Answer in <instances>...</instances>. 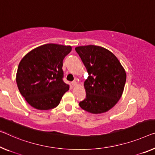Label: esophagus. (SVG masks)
<instances>
[{"label": "esophagus", "mask_w": 155, "mask_h": 155, "mask_svg": "<svg viewBox=\"0 0 155 155\" xmlns=\"http://www.w3.org/2000/svg\"><path fill=\"white\" fill-rule=\"evenodd\" d=\"M71 84H72L73 87H75V86L77 85V82H76L75 81H73V82H71Z\"/></svg>", "instance_id": "obj_1"}]
</instances>
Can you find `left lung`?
I'll use <instances>...</instances> for the list:
<instances>
[{
    "instance_id": "8db88e82",
    "label": "left lung",
    "mask_w": 155,
    "mask_h": 155,
    "mask_svg": "<svg viewBox=\"0 0 155 155\" xmlns=\"http://www.w3.org/2000/svg\"><path fill=\"white\" fill-rule=\"evenodd\" d=\"M89 77L84 83L86 98L80 107L91 114L109 111L122 96L126 73L120 61L107 49L89 45L75 48Z\"/></svg>"
}]
</instances>
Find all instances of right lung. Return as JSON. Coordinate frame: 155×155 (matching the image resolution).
Masks as SVG:
<instances>
[{"mask_svg": "<svg viewBox=\"0 0 155 155\" xmlns=\"http://www.w3.org/2000/svg\"><path fill=\"white\" fill-rule=\"evenodd\" d=\"M72 48L55 44L40 46L21 59L16 83L28 103L37 109L56 107L69 85L63 81V60Z\"/></svg>", "mask_w": 155, "mask_h": 155, "instance_id": "1", "label": "right lung"}]
</instances>
